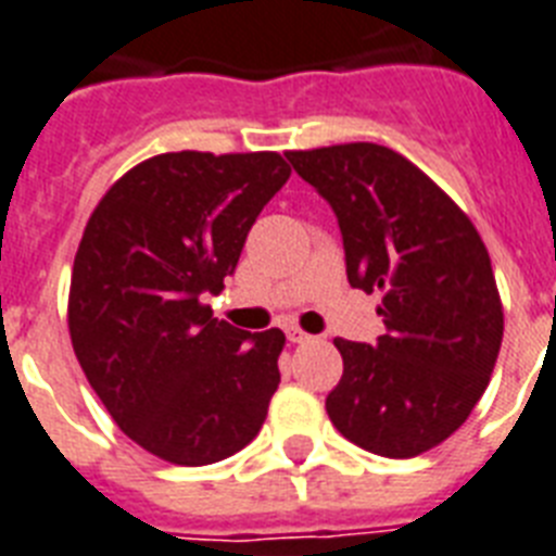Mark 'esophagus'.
Segmentation results:
<instances>
[{
    "label": "esophagus",
    "mask_w": 556,
    "mask_h": 556,
    "mask_svg": "<svg viewBox=\"0 0 556 556\" xmlns=\"http://www.w3.org/2000/svg\"><path fill=\"white\" fill-rule=\"evenodd\" d=\"M286 337L291 342H296V345H300V342H308L311 337L305 331H300V328H296V325H286Z\"/></svg>",
    "instance_id": "esophagus-1"
}]
</instances>
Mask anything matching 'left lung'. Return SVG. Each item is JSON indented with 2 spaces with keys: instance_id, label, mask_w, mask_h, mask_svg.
Masks as SVG:
<instances>
[{
  "instance_id": "left-lung-1",
  "label": "left lung",
  "mask_w": 556,
  "mask_h": 556,
  "mask_svg": "<svg viewBox=\"0 0 556 556\" xmlns=\"http://www.w3.org/2000/svg\"><path fill=\"white\" fill-rule=\"evenodd\" d=\"M286 156L333 207L351 286L382 291L377 345L333 340L342 380L325 410L359 448L417 457L466 422L497 363L503 302L489 251L448 193L391 148Z\"/></svg>"
}]
</instances>
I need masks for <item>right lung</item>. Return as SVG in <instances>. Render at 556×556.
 <instances>
[{
    "label": "right lung",
    "mask_w": 556,
    "mask_h": 556,
    "mask_svg": "<svg viewBox=\"0 0 556 556\" xmlns=\"http://www.w3.org/2000/svg\"><path fill=\"white\" fill-rule=\"evenodd\" d=\"M291 168L274 151L160 153L102 197L74 260L67 328L122 434L174 466L254 440L279 386V328L248 333L202 305Z\"/></svg>",
    "instance_id": "right-lung-1"
}]
</instances>
